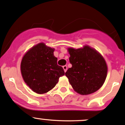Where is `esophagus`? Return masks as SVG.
<instances>
[{"mask_svg":"<svg viewBox=\"0 0 125 125\" xmlns=\"http://www.w3.org/2000/svg\"><path fill=\"white\" fill-rule=\"evenodd\" d=\"M63 68L64 70V72H66V70H67V66L66 65H64V66H63Z\"/></svg>","mask_w":125,"mask_h":125,"instance_id":"34e87169","label":"esophagus"}]
</instances>
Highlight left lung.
<instances>
[{
	"mask_svg": "<svg viewBox=\"0 0 125 125\" xmlns=\"http://www.w3.org/2000/svg\"><path fill=\"white\" fill-rule=\"evenodd\" d=\"M72 65L65 75L76 92L81 95L90 94L99 89L104 83L107 66L104 57L88 45L74 49L68 48Z\"/></svg>",
	"mask_w": 125,
	"mask_h": 125,
	"instance_id": "8db88e82",
	"label": "left lung"
}]
</instances>
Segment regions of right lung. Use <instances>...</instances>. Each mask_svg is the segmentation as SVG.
I'll list each match as a JSON object with an SVG mask.
<instances>
[{"label":"right lung","instance_id":"1","mask_svg":"<svg viewBox=\"0 0 125 125\" xmlns=\"http://www.w3.org/2000/svg\"><path fill=\"white\" fill-rule=\"evenodd\" d=\"M54 49L41 42L34 45L23 56L21 72L24 82L35 93L44 94L53 89L60 76L65 74L57 65Z\"/></svg>","mask_w":125,"mask_h":125}]
</instances>
